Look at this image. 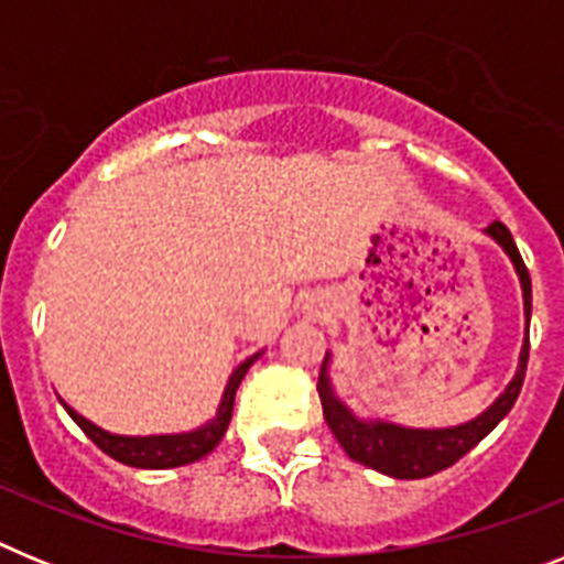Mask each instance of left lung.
Here are the masks:
<instances>
[{
	"mask_svg": "<svg viewBox=\"0 0 564 564\" xmlns=\"http://www.w3.org/2000/svg\"><path fill=\"white\" fill-rule=\"evenodd\" d=\"M486 234L495 239L497 246L506 251L511 259L522 288V311H525V338H522L520 364H517L514 378L508 381L506 390L497 395V401L482 410L480 415L471 417L457 426H443V430H412L401 423L390 421H367L358 417L356 412L336 395L330 381V352L325 356L322 372H318V398H322V410L325 421L341 449L350 455V460L361 463L367 468H376L381 475H390L395 480H421L432 477L443 468L455 466L466 452H471L488 432L495 430L497 423L511 412L517 395L525 381V364H528V322H531V276L522 262L517 242L502 223H491Z\"/></svg>",
	"mask_w": 564,
	"mask_h": 564,
	"instance_id": "8db88e82",
	"label": "left lung"
}]
</instances>
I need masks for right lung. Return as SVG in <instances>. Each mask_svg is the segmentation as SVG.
Here are the masks:
<instances>
[{"instance_id":"obj_1","label":"right lung","mask_w":564,"mask_h":564,"mask_svg":"<svg viewBox=\"0 0 564 564\" xmlns=\"http://www.w3.org/2000/svg\"><path fill=\"white\" fill-rule=\"evenodd\" d=\"M257 356L246 358V361L239 364L237 370L231 372L226 383V392L220 398V406H217V415L212 417L208 423L197 426L192 432H177V435H147V437H134V435H112V432L101 430L93 421H87L84 415H78L67 401H62V406L67 410V415L78 423L84 430V435L89 441L96 443L98 449L107 452L109 457H115L123 466H134V468H174V466H186V463L200 460L206 457L208 452L223 441L226 435L228 423H231V412H234V395H237L239 381L246 378L248 367H251Z\"/></svg>"}]
</instances>
